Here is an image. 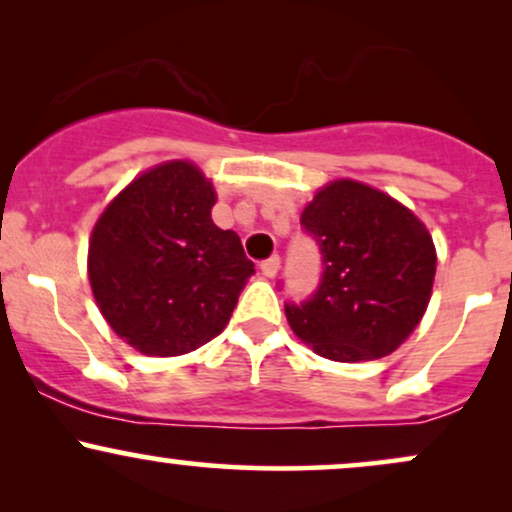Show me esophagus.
Segmentation results:
<instances>
[{
  "mask_svg": "<svg viewBox=\"0 0 512 512\" xmlns=\"http://www.w3.org/2000/svg\"><path fill=\"white\" fill-rule=\"evenodd\" d=\"M260 269H262L264 276H269V279H274V276L279 274V269H281V257H279V255L267 257V260H264V262L260 264Z\"/></svg>",
  "mask_w": 512,
  "mask_h": 512,
  "instance_id": "obj_1",
  "label": "esophagus"
}]
</instances>
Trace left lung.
I'll return each instance as SVG.
<instances>
[{"instance_id": "left-lung-1", "label": "left lung", "mask_w": 512, "mask_h": 512, "mask_svg": "<svg viewBox=\"0 0 512 512\" xmlns=\"http://www.w3.org/2000/svg\"><path fill=\"white\" fill-rule=\"evenodd\" d=\"M301 226L322 274L305 301L284 305L291 330L332 361L392 354L431 298L436 248L424 223L373 187L337 180L303 209Z\"/></svg>"}]
</instances>
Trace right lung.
Returning <instances> with one entry per match:
<instances>
[{
  "label": "right lung",
  "instance_id": "obj_1",
  "mask_svg": "<svg viewBox=\"0 0 512 512\" xmlns=\"http://www.w3.org/2000/svg\"><path fill=\"white\" fill-rule=\"evenodd\" d=\"M214 202L192 163H163L129 182L93 228V296L142 354L180 356L211 342L255 274L236 233L211 221Z\"/></svg>",
  "mask_w": 512,
  "mask_h": 512
}]
</instances>
